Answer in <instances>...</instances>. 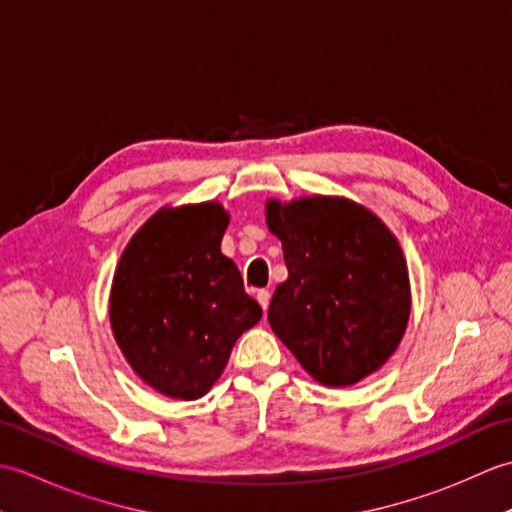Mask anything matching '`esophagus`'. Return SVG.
I'll return each instance as SVG.
<instances>
[{
	"label": "esophagus",
	"mask_w": 512,
	"mask_h": 512,
	"mask_svg": "<svg viewBox=\"0 0 512 512\" xmlns=\"http://www.w3.org/2000/svg\"><path fill=\"white\" fill-rule=\"evenodd\" d=\"M257 301L259 306L264 308V312L268 310V303H270V292L268 290H257Z\"/></svg>",
	"instance_id": "1"
}]
</instances>
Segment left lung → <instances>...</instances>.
I'll return each instance as SVG.
<instances>
[{
    "instance_id": "left-lung-1",
    "label": "left lung",
    "mask_w": 512,
    "mask_h": 512,
    "mask_svg": "<svg viewBox=\"0 0 512 512\" xmlns=\"http://www.w3.org/2000/svg\"><path fill=\"white\" fill-rule=\"evenodd\" d=\"M288 279L268 323L325 387H350L398 350L411 314L407 259L380 217L341 195L266 200Z\"/></svg>"
}]
</instances>
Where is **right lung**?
Here are the masks:
<instances>
[{
    "label": "right lung",
    "instance_id": "obj_1",
    "mask_svg": "<svg viewBox=\"0 0 512 512\" xmlns=\"http://www.w3.org/2000/svg\"><path fill=\"white\" fill-rule=\"evenodd\" d=\"M231 215L217 200L162 206L129 239L110 290L116 345L138 378L173 400H198L235 341L262 319L233 259Z\"/></svg>",
    "mask_w": 512,
    "mask_h": 512
}]
</instances>
